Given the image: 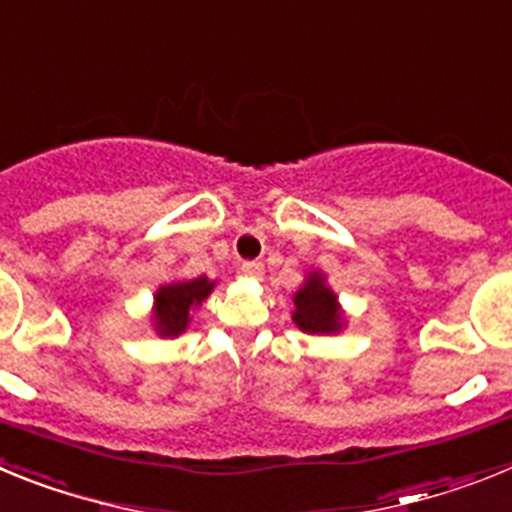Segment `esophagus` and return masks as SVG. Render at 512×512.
I'll list each match as a JSON object with an SVG mask.
<instances>
[{"label": "esophagus", "mask_w": 512, "mask_h": 512, "mask_svg": "<svg viewBox=\"0 0 512 512\" xmlns=\"http://www.w3.org/2000/svg\"><path fill=\"white\" fill-rule=\"evenodd\" d=\"M241 274H246V277H253V279L264 277V264H261V261H243Z\"/></svg>", "instance_id": "obj_1"}]
</instances>
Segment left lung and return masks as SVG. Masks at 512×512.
<instances>
[{
    "mask_svg": "<svg viewBox=\"0 0 512 512\" xmlns=\"http://www.w3.org/2000/svg\"><path fill=\"white\" fill-rule=\"evenodd\" d=\"M300 330L305 333H333L341 328L336 295L323 284V277L312 274L305 287L295 295V315H292Z\"/></svg>",
    "mask_w": 512,
    "mask_h": 512,
    "instance_id": "8db88e82",
    "label": "left lung"
}]
</instances>
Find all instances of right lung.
Returning <instances> with one entry per match:
<instances>
[{
    "instance_id": "obj_1",
    "label": "right lung",
    "mask_w": 512,
    "mask_h": 512,
    "mask_svg": "<svg viewBox=\"0 0 512 512\" xmlns=\"http://www.w3.org/2000/svg\"><path fill=\"white\" fill-rule=\"evenodd\" d=\"M215 284L207 277L166 284L156 292V328L161 336H179L189 323V310L200 305Z\"/></svg>"
}]
</instances>
